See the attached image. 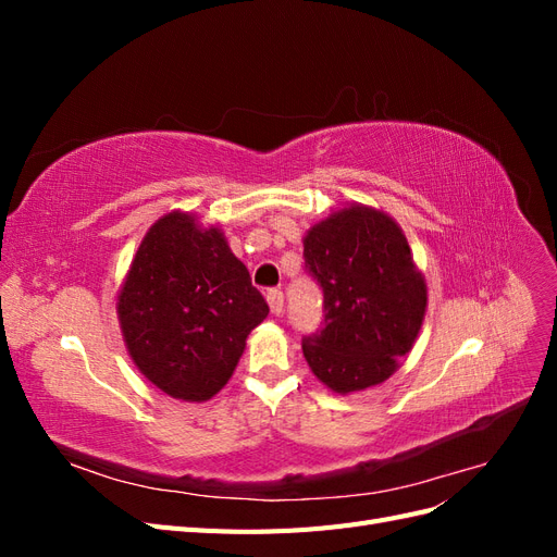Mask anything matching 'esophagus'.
<instances>
[{"label":"esophagus","instance_id":"obj_1","mask_svg":"<svg viewBox=\"0 0 557 557\" xmlns=\"http://www.w3.org/2000/svg\"><path fill=\"white\" fill-rule=\"evenodd\" d=\"M267 305H269V309H272L274 315H281L283 309H285L283 293H281V290H269V293H267Z\"/></svg>","mask_w":557,"mask_h":557}]
</instances>
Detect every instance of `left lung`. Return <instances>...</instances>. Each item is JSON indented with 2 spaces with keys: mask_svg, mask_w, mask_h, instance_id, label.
<instances>
[{
  "mask_svg": "<svg viewBox=\"0 0 557 557\" xmlns=\"http://www.w3.org/2000/svg\"><path fill=\"white\" fill-rule=\"evenodd\" d=\"M305 260L325 295V327L301 342L313 376L336 395L391 379L428 311L425 274L391 213L334 209L305 234Z\"/></svg>",
  "mask_w": 557,
  "mask_h": 557,
  "instance_id": "8db88e82",
  "label": "left lung"
}]
</instances>
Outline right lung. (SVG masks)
<instances>
[{
  "mask_svg": "<svg viewBox=\"0 0 557 557\" xmlns=\"http://www.w3.org/2000/svg\"><path fill=\"white\" fill-rule=\"evenodd\" d=\"M115 313L146 381L181 401H209L232 379L269 307L225 232L176 209L144 234Z\"/></svg>",
  "mask_w": 557,
  "mask_h": 557,
  "instance_id": "right-lung-1",
  "label": "right lung"
}]
</instances>
